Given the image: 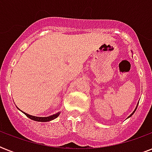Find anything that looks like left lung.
<instances>
[{
  "instance_id": "obj_1",
  "label": "left lung",
  "mask_w": 152,
  "mask_h": 152,
  "mask_svg": "<svg viewBox=\"0 0 152 152\" xmlns=\"http://www.w3.org/2000/svg\"><path fill=\"white\" fill-rule=\"evenodd\" d=\"M136 108H137V107H136ZM136 110H137V109H135V110H134V111H133V112H132V113H131V114H130V115H129V117H128V118H130V117H131V116H132V114H133V113H134V112H135V111H136Z\"/></svg>"
}]
</instances>
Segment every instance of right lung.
I'll return each instance as SVG.
<instances>
[{
  "instance_id": "1",
  "label": "right lung",
  "mask_w": 152,
  "mask_h": 152,
  "mask_svg": "<svg viewBox=\"0 0 152 152\" xmlns=\"http://www.w3.org/2000/svg\"><path fill=\"white\" fill-rule=\"evenodd\" d=\"M23 113H24L25 115L27 116V118H29L30 119L36 121H39V122H46V121H50L53 120V119H55V118H57L60 114V112H58V113H55V114H53V115L49 116V117H36V116L30 115V114H28V113H24V112H23Z\"/></svg>"
}]
</instances>
